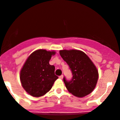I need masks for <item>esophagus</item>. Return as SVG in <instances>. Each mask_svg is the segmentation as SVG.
I'll return each mask as SVG.
<instances>
[{
  "label": "esophagus",
  "mask_w": 120,
  "mask_h": 120,
  "mask_svg": "<svg viewBox=\"0 0 120 120\" xmlns=\"http://www.w3.org/2000/svg\"><path fill=\"white\" fill-rule=\"evenodd\" d=\"M59 78H60V79H62L63 78V75L60 76H59Z\"/></svg>",
  "instance_id": "1"
}]
</instances>
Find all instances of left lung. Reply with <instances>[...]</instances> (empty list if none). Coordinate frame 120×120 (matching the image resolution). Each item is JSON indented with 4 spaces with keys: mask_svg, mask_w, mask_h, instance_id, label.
Masks as SVG:
<instances>
[{
    "mask_svg": "<svg viewBox=\"0 0 120 120\" xmlns=\"http://www.w3.org/2000/svg\"><path fill=\"white\" fill-rule=\"evenodd\" d=\"M60 54L69 65L72 79L63 81L68 91L79 98L85 97L95 89L98 79V71L89 57L80 50H60Z\"/></svg>",
    "mask_w": 120,
    "mask_h": 120,
    "instance_id": "obj_1",
    "label": "left lung"
}]
</instances>
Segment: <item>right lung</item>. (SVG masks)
Returning a JSON list of instances; mask_svg holds the SVG:
<instances>
[{"mask_svg":"<svg viewBox=\"0 0 120 120\" xmlns=\"http://www.w3.org/2000/svg\"><path fill=\"white\" fill-rule=\"evenodd\" d=\"M54 51L38 50L32 52L23 64L20 72V80L23 89L34 97L43 96L52 88L58 79L55 67L49 61L54 55Z\"/></svg>","mask_w":120,"mask_h":120,"instance_id":"1","label":"right lung"}]
</instances>
